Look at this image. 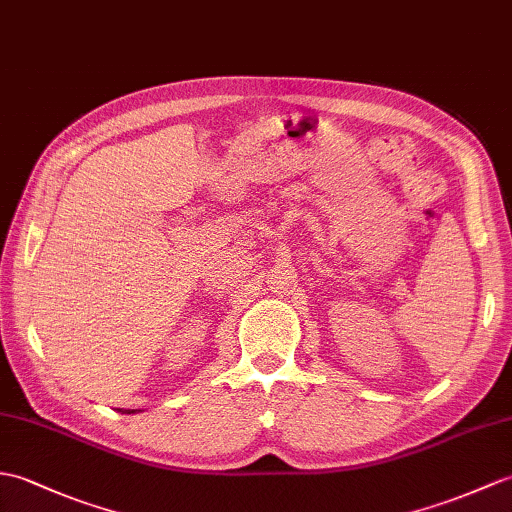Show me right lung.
<instances>
[{
    "label": "right lung",
    "instance_id": "1",
    "mask_svg": "<svg viewBox=\"0 0 512 512\" xmlns=\"http://www.w3.org/2000/svg\"><path fill=\"white\" fill-rule=\"evenodd\" d=\"M120 412H124V414H135L137 410H120Z\"/></svg>",
    "mask_w": 512,
    "mask_h": 512
}]
</instances>
